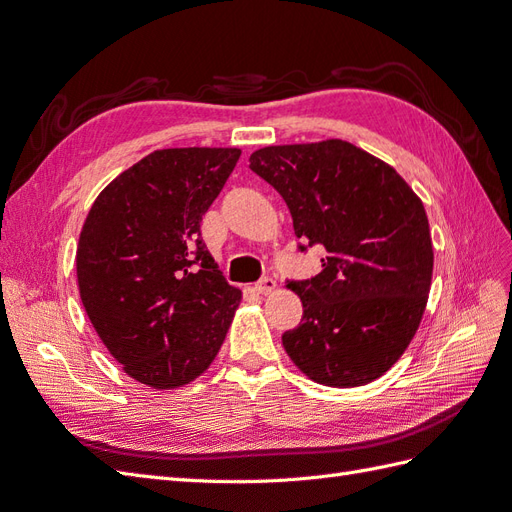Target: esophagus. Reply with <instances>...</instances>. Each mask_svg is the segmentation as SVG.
Wrapping results in <instances>:
<instances>
[{
	"label": "esophagus",
	"instance_id": "esophagus-1",
	"mask_svg": "<svg viewBox=\"0 0 512 512\" xmlns=\"http://www.w3.org/2000/svg\"><path fill=\"white\" fill-rule=\"evenodd\" d=\"M275 288H277V284H275V280H271V277H265V280H260V282L254 286V290H256L258 294H271Z\"/></svg>",
	"mask_w": 512,
	"mask_h": 512
}]
</instances>
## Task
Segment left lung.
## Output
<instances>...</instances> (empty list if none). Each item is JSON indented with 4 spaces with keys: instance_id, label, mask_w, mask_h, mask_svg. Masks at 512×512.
<instances>
[{
    "instance_id": "left-lung-1",
    "label": "left lung",
    "mask_w": 512,
    "mask_h": 512,
    "mask_svg": "<svg viewBox=\"0 0 512 512\" xmlns=\"http://www.w3.org/2000/svg\"><path fill=\"white\" fill-rule=\"evenodd\" d=\"M250 168L286 200L294 235L327 252L316 277L288 282L303 303L299 327L282 335L292 363L335 389L384 376L427 307L433 245L423 200L391 164L339 138L262 147Z\"/></svg>"
}]
</instances>
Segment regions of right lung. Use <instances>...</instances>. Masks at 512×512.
Listing matches in <instances>:
<instances>
[{"label":"right lung","mask_w":512,"mask_h":512,"mask_svg":"<svg viewBox=\"0 0 512 512\" xmlns=\"http://www.w3.org/2000/svg\"><path fill=\"white\" fill-rule=\"evenodd\" d=\"M237 147L158 149L98 194L76 245L85 312L136 382L170 391L218 356L241 303L200 239Z\"/></svg>","instance_id":"obj_1"}]
</instances>
